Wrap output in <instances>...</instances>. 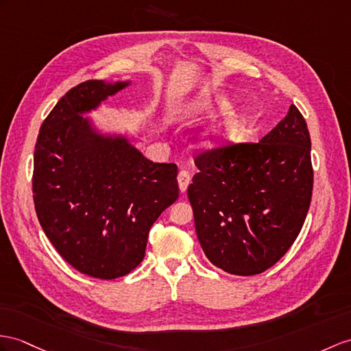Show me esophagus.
Listing matches in <instances>:
<instances>
[{"mask_svg":"<svg viewBox=\"0 0 351 351\" xmlns=\"http://www.w3.org/2000/svg\"><path fill=\"white\" fill-rule=\"evenodd\" d=\"M177 182H178V187H180V192L184 193L187 191V186L191 183V174L187 173L186 169H182L177 176Z\"/></svg>","mask_w":351,"mask_h":351,"instance_id":"obj_1","label":"esophagus"}]
</instances>
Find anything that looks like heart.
<instances>
[{
  "mask_svg": "<svg viewBox=\"0 0 351 351\" xmlns=\"http://www.w3.org/2000/svg\"><path fill=\"white\" fill-rule=\"evenodd\" d=\"M241 130H243V126L240 122H230L226 126L217 130L215 132V136H216V140L220 143H228L230 140L238 138L241 134Z\"/></svg>",
  "mask_w": 351,
  "mask_h": 351,
  "instance_id": "1",
  "label": "heart"
}]
</instances>
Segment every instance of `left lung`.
Listing matches in <instances>:
<instances>
[{
    "label": "left lung",
    "mask_w": 351,
    "mask_h": 351,
    "mask_svg": "<svg viewBox=\"0 0 351 351\" xmlns=\"http://www.w3.org/2000/svg\"><path fill=\"white\" fill-rule=\"evenodd\" d=\"M187 187L199 244L215 267L256 276L302 229L313 195L311 140L296 106L259 143L225 144L195 158Z\"/></svg>",
    "instance_id": "1"
}]
</instances>
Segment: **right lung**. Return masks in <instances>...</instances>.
<instances>
[{
  "mask_svg": "<svg viewBox=\"0 0 351 351\" xmlns=\"http://www.w3.org/2000/svg\"><path fill=\"white\" fill-rule=\"evenodd\" d=\"M130 82L88 80L45 119L34 152L40 225L82 274L113 280L144 258L152 225L178 198L177 165L153 164L125 136H104L83 113Z\"/></svg>",
  "mask_w": 351,
  "mask_h": 351,
  "instance_id": "1",
  "label": "right lung"
}]
</instances>
